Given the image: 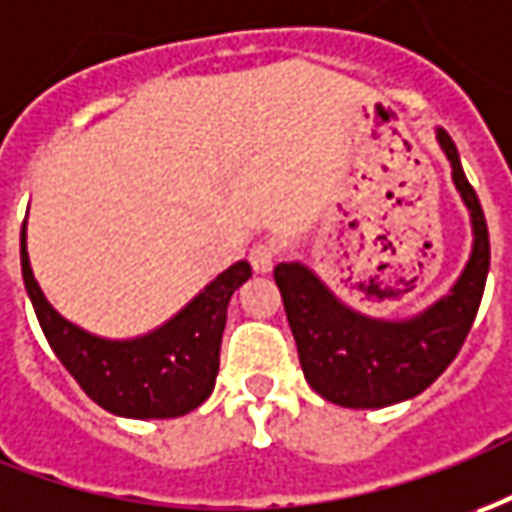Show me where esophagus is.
Returning a JSON list of instances; mask_svg holds the SVG:
<instances>
[{
  "mask_svg": "<svg viewBox=\"0 0 512 512\" xmlns=\"http://www.w3.org/2000/svg\"><path fill=\"white\" fill-rule=\"evenodd\" d=\"M274 260H277V243L274 241L255 243V246H252V252H249V263H252V269L260 271V274L271 271Z\"/></svg>",
  "mask_w": 512,
  "mask_h": 512,
  "instance_id": "1",
  "label": "esophagus"
}]
</instances>
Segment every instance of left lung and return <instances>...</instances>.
<instances>
[{"instance_id":"8db88e82","label":"left lung","mask_w":512,"mask_h":512,"mask_svg":"<svg viewBox=\"0 0 512 512\" xmlns=\"http://www.w3.org/2000/svg\"><path fill=\"white\" fill-rule=\"evenodd\" d=\"M437 139L474 227L471 257L446 297L412 319L387 322L347 308L302 263L274 269L305 381L325 401L347 409H381L415 398L446 373L474 325L490 269L488 224L476 190L465 179L457 145L443 128Z\"/></svg>"}]
</instances>
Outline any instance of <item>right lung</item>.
<instances>
[{"mask_svg": "<svg viewBox=\"0 0 512 512\" xmlns=\"http://www.w3.org/2000/svg\"><path fill=\"white\" fill-rule=\"evenodd\" d=\"M22 277L52 353L83 392L111 415L162 420L187 415L210 398L227 305L252 277V266L238 260L162 328L128 342L92 336L52 308L30 269L27 224H22Z\"/></svg>", "mask_w": 512, "mask_h": 512, "instance_id": "add662e5", "label": "right lung"}]
</instances>
